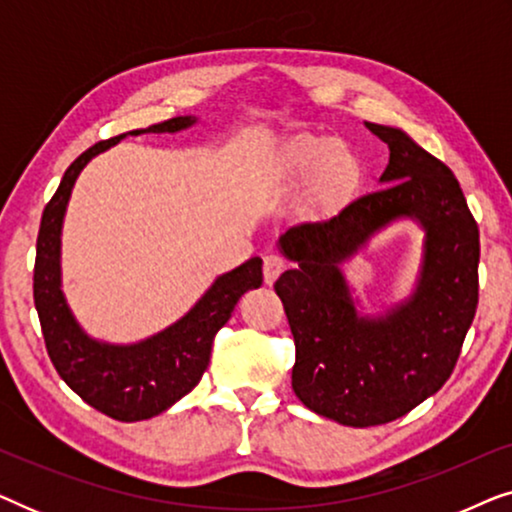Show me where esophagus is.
Returning <instances> with one entry per match:
<instances>
[{"instance_id": "esophagus-1", "label": "esophagus", "mask_w": 512, "mask_h": 512, "mask_svg": "<svg viewBox=\"0 0 512 512\" xmlns=\"http://www.w3.org/2000/svg\"><path fill=\"white\" fill-rule=\"evenodd\" d=\"M286 268V261L279 254H268L263 258V279L265 284H272L275 279L282 275V270Z\"/></svg>"}]
</instances>
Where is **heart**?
Instances as JSON below:
<instances>
[{"instance_id":"heart-1","label":"heart","mask_w":512,"mask_h":512,"mask_svg":"<svg viewBox=\"0 0 512 512\" xmlns=\"http://www.w3.org/2000/svg\"><path fill=\"white\" fill-rule=\"evenodd\" d=\"M324 198H340L356 179V158L333 137L300 135L286 142L275 163L277 181H300L317 174Z\"/></svg>"}]
</instances>
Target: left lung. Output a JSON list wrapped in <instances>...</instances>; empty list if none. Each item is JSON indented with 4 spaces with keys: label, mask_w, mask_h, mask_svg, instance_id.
Returning a JSON list of instances; mask_svg holds the SVG:
<instances>
[{
    "label": "left lung",
    "mask_w": 512,
    "mask_h": 512,
    "mask_svg": "<svg viewBox=\"0 0 512 512\" xmlns=\"http://www.w3.org/2000/svg\"><path fill=\"white\" fill-rule=\"evenodd\" d=\"M366 128L389 146L382 188L279 235L296 265L275 282L296 342L293 391L312 412L356 429L408 415L447 382L478 307L480 263L478 223L450 167L401 128ZM398 220L425 233L416 286L363 315L341 263Z\"/></svg>",
    "instance_id": "obj_1"
}]
</instances>
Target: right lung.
Returning a JSON list of instances; mask_svg holds the SVG:
<instances>
[{
  "mask_svg": "<svg viewBox=\"0 0 512 512\" xmlns=\"http://www.w3.org/2000/svg\"><path fill=\"white\" fill-rule=\"evenodd\" d=\"M195 123V116H177L128 135H163L186 130ZM128 135L107 139L81 153L67 167L58 191L46 205L37 237L34 307L39 312L48 356L67 387L118 422H142L172 408L179 398L198 387L209 366L216 331L230 319L237 300L263 284V261L254 256L240 268L223 272L184 317L149 338L130 345L90 338L62 293V221L83 167Z\"/></svg>",
  "mask_w": 512,
  "mask_h": 512,
  "instance_id": "add662e5",
  "label": "right lung"
}]
</instances>
